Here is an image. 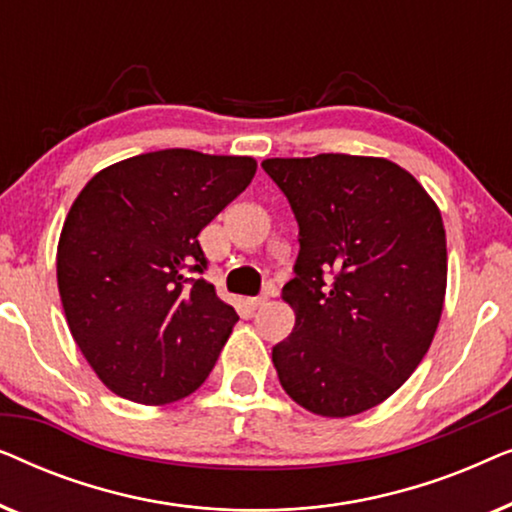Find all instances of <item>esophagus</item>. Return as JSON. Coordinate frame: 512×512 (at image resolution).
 Here are the masks:
<instances>
[{
	"mask_svg": "<svg viewBox=\"0 0 512 512\" xmlns=\"http://www.w3.org/2000/svg\"><path fill=\"white\" fill-rule=\"evenodd\" d=\"M265 303H268V296H256V298L247 300V305L251 307V310H258V307H263Z\"/></svg>",
	"mask_w": 512,
	"mask_h": 512,
	"instance_id": "1",
	"label": "esophagus"
}]
</instances>
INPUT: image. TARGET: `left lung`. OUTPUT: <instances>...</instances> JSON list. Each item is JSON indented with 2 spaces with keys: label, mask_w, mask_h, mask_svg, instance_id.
Returning <instances> with one entry per match:
<instances>
[{
  "label": "left lung",
  "mask_w": 512,
  "mask_h": 512,
  "mask_svg": "<svg viewBox=\"0 0 512 512\" xmlns=\"http://www.w3.org/2000/svg\"><path fill=\"white\" fill-rule=\"evenodd\" d=\"M298 221L296 314L272 347L279 384L319 417H352L401 389L443 314L447 244L424 186L387 158H268Z\"/></svg>",
  "instance_id": "left-lung-1"
}]
</instances>
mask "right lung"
<instances>
[{"mask_svg": "<svg viewBox=\"0 0 512 512\" xmlns=\"http://www.w3.org/2000/svg\"><path fill=\"white\" fill-rule=\"evenodd\" d=\"M254 174L249 156L163 149L104 167L76 195L55 258L60 300L116 396L165 405L212 373L237 312L198 277V235Z\"/></svg>", "mask_w": 512, "mask_h": 512, "instance_id": "obj_1", "label": "right lung"}]
</instances>
